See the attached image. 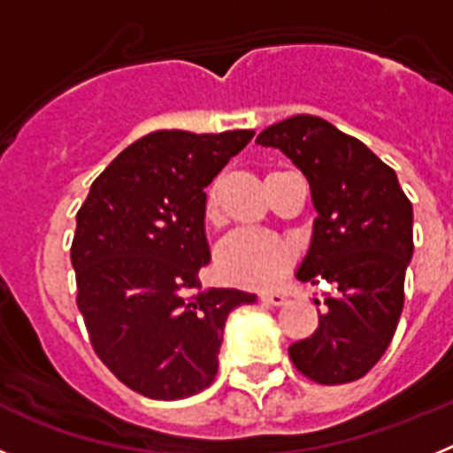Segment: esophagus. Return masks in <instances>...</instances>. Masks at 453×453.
<instances>
[{
	"label": "esophagus",
	"mask_w": 453,
	"mask_h": 453,
	"mask_svg": "<svg viewBox=\"0 0 453 453\" xmlns=\"http://www.w3.org/2000/svg\"><path fill=\"white\" fill-rule=\"evenodd\" d=\"M261 302L270 303V306H286L288 297L286 295H281V292H263Z\"/></svg>",
	"instance_id": "1"
}]
</instances>
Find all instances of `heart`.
I'll use <instances>...</instances> for the list:
<instances>
[{
	"label": "heart",
	"mask_w": 453,
	"mask_h": 453,
	"mask_svg": "<svg viewBox=\"0 0 453 453\" xmlns=\"http://www.w3.org/2000/svg\"><path fill=\"white\" fill-rule=\"evenodd\" d=\"M206 219H218L215 188L206 195ZM295 261L286 240L261 229H238L218 247V270L226 281L250 288H270L279 283Z\"/></svg>",
	"instance_id": "heart-1"
}]
</instances>
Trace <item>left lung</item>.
<instances>
[{"instance_id": "1", "label": "left lung", "mask_w": 453, "mask_h": 453, "mask_svg": "<svg viewBox=\"0 0 453 453\" xmlns=\"http://www.w3.org/2000/svg\"><path fill=\"white\" fill-rule=\"evenodd\" d=\"M256 142L281 150L311 186L318 218L297 279L338 288L324 299L315 334L288 354L315 383L356 381L386 354L402 318L413 203L392 167L322 118L295 115L267 127Z\"/></svg>"}]
</instances>
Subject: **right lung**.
Returning a JSON list of instances; mask_svg holds the SVG:
<instances>
[{
    "label": "right lung",
    "mask_w": 453,
    "mask_h": 453,
    "mask_svg": "<svg viewBox=\"0 0 453 453\" xmlns=\"http://www.w3.org/2000/svg\"><path fill=\"white\" fill-rule=\"evenodd\" d=\"M254 131H154L92 181L77 213L72 267L90 345L124 386L174 402L218 374L224 324L256 295L202 290L211 263L206 192Z\"/></svg>",
    "instance_id": "add662e5"
}]
</instances>
